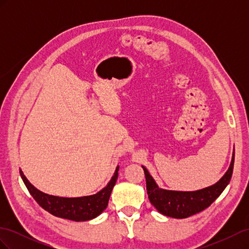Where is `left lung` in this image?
I'll list each match as a JSON object with an SVG mask.
<instances>
[{"instance_id": "1", "label": "left lung", "mask_w": 249, "mask_h": 249, "mask_svg": "<svg viewBox=\"0 0 249 249\" xmlns=\"http://www.w3.org/2000/svg\"><path fill=\"white\" fill-rule=\"evenodd\" d=\"M235 161V148H233L231 165L224 176L212 186L196 191H173L159 188L148 170L142 166L145 173L146 190L150 203L158 210V212L172 218L190 217L207 209L230 183Z\"/></svg>"}]
</instances>
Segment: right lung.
Wrapping results in <instances>:
<instances>
[{
	"label": "right lung",
	"mask_w": 249,
	"mask_h": 249,
	"mask_svg": "<svg viewBox=\"0 0 249 249\" xmlns=\"http://www.w3.org/2000/svg\"><path fill=\"white\" fill-rule=\"evenodd\" d=\"M118 169L119 166L116 167L110 182L101 191L96 194L82 197H59L43 193L29 182L21 169L19 173L30 194L42 209L48 211L52 215L64 218V219L87 221L102 214L103 211L107 208L112 189L117 180Z\"/></svg>",
	"instance_id": "1"
}]
</instances>
